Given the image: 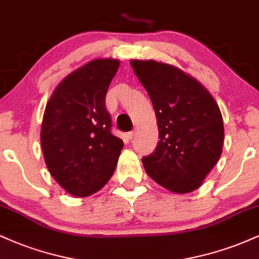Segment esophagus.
<instances>
[{"label": "esophagus", "mask_w": 259, "mask_h": 259, "mask_svg": "<svg viewBox=\"0 0 259 259\" xmlns=\"http://www.w3.org/2000/svg\"><path fill=\"white\" fill-rule=\"evenodd\" d=\"M135 135H136V129L134 130V132H130V133H127V139H130V140H132V139H134V136H135Z\"/></svg>", "instance_id": "1"}]
</instances>
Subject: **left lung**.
<instances>
[{
  "instance_id": "1",
  "label": "left lung",
  "mask_w": 259,
  "mask_h": 259,
  "mask_svg": "<svg viewBox=\"0 0 259 259\" xmlns=\"http://www.w3.org/2000/svg\"><path fill=\"white\" fill-rule=\"evenodd\" d=\"M152 101L159 141L145 170L174 194L198 189L221 158L224 124L218 103L194 76L163 62L130 61Z\"/></svg>"
}]
</instances>
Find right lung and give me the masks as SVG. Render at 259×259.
Here are the masks:
<instances>
[{
  "label": "right lung",
  "mask_w": 259,
  "mask_h": 259,
  "mask_svg": "<svg viewBox=\"0 0 259 259\" xmlns=\"http://www.w3.org/2000/svg\"><path fill=\"white\" fill-rule=\"evenodd\" d=\"M120 62L97 58L57 85L45 108L41 147L49 171L68 194L88 197L108 183L123 150L111 133L106 95Z\"/></svg>",
  "instance_id": "add662e5"
}]
</instances>
